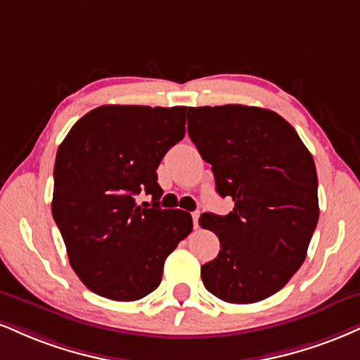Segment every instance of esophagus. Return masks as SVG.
Segmentation results:
<instances>
[{"label": "esophagus", "mask_w": 360, "mask_h": 360, "mask_svg": "<svg viewBox=\"0 0 360 360\" xmlns=\"http://www.w3.org/2000/svg\"><path fill=\"white\" fill-rule=\"evenodd\" d=\"M198 219H199V211H194V213H193V223H194V228H198Z\"/></svg>", "instance_id": "1"}]
</instances>
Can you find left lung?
Returning a JSON list of instances; mask_svg holds the SVG:
<instances>
[{
  "label": "left lung",
  "instance_id": "obj_1",
  "mask_svg": "<svg viewBox=\"0 0 360 360\" xmlns=\"http://www.w3.org/2000/svg\"><path fill=\"white\" fill-rule=\"evenodd\" d=\"M188 134L216 191L235 201L226 216L199 218L221 246L201 266L202 283L228 304L265 300L302 266L317 226L314 158L283 117L259 107H189Z\"/></svg>",
  "mask_w": 360,
  "mask_h": 360
}]
</instances>
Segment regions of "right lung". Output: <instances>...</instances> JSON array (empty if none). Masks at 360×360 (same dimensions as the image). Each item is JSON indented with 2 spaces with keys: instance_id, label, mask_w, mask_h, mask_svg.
I'll return each instance as SVG.
<instances>
[{
  "instance_id": "right-lung-1",
  "label": "right lung",
  "mask_w": 360,
  "mask_h": 360,
  "mask_svg": "<svg viewBox=\"0 0 360 360\" xmlns=\"http://www.w3.org/2000/svg\"><path fill=\"white\" fill-rule=\"evenodd\" d=\"M186 109L97 107L58 147L51 213L73 271L97 295L117 302L149 295L166 258L191 233V214L159 207L155 172L184 137ZM141 191L153 194L150 208L135 202Z\"/></svg>"
}]
</instances>
